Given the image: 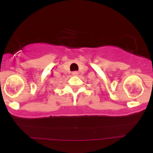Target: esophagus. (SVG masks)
Listing matches in <instances>:
<instances>
[{
    "instance_id": "1",
    "label": "esophagus",
    "mask_w": 153,
    "mask_h": 153,
    "mask_svg": "<svg viewBox=\"0 0 153 153\" xmlns=\"http://www.w3.org/2000/svg\"><path fill=\"white\" fill-rule=\"evenodd\" d=\"M78 72H76V71H75V72H72V75H78Z\"/></svg>"
}]
</instances>
